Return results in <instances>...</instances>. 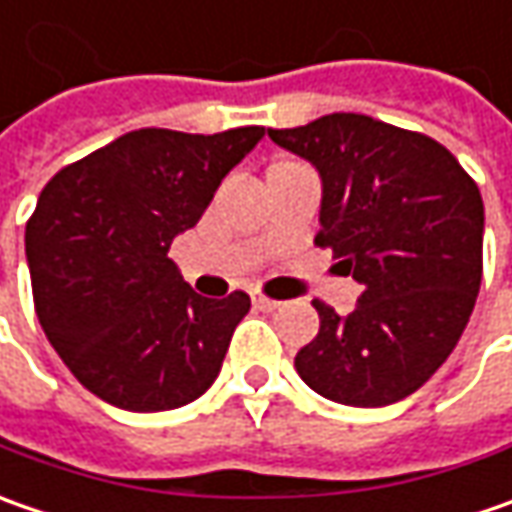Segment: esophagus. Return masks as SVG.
I'll use <instances>...</instances> for the list:
<instances>
[{
  "label": "esophagus",
  "mask_w": 512,
  "mask_h": 512,
  "mask_svg": "<svg viewBox=\"0 0 512 512\" xmlns=\"http://www.w3.org/2000/svg\"><path fill=\"white\" fill-rule=\"evenodd\" d=\"M253 305L259 307V310H265V313H273V310H279L285 302H276V299H270L265 293H253Z\"/></svg>",
  "instance_id": "1"
}]
</instances>
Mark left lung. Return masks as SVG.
Wrapping results in <instances>:
<instances>
[{"label": "left lung", "mask_w": 512, "mask_h": 512, "mask_svg": "<svg viewBox=\"0 0 512 512\" xmlns=\"http://www.w3.org/2000/svg\"><path fill=\"white\" fill-rule=\"evenodd\" d=\"M322 176L319 247H333L362 296L325 302L296 370L319 396L384 407L416 393L453 353L482 285L479 185L436 139L362 113L267 130Z\"/></svg>", "instance_id": "8db88e82"}]
</instances>
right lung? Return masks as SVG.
Instances as JSON below:
<instances>
[{"instance_id": "obj_1", "label": "right lung", "mask_w": 512, "mask_h": 512, "mask_svg": "<svg viewBox=\"0 0 512 512\" xmlns=\"http://www.w3.org/2000/svg\"><path fill=\"white\" fill-rule=\"evenodd\" d=\"M262 136L256 125L213 136L130 130L45 185L25 230L33 305L93 396L159 413L216 382L250 296H199L168 250Z\"/></svg>"}]
</instances>
